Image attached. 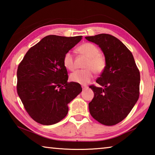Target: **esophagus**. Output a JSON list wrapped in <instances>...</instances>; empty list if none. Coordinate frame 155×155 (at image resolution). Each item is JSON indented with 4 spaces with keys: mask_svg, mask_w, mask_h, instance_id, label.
I'll return each mask as SVG.
<instances>
[{
    "mask_svg": "<svg viewBox=\"0 0 155 155\" xmlns=\"http://www.w3.org/2000/svg\"><path fill=\"white\" fill-rule=\"evenodd\" d=\"M81 87H82L83 90H85V89H87L88 87L87 85H81Z\"/></svg>",
    "mask_w": 155,
    "mask_h": 155,
    "instance_id": "34e87169",
    "label": "esophagus"
}]
</instances>
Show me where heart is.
<instances>
[{
  "mask_svg": "<svg viewBox=\"0 0 155 155\" xmlns=\"http://www.w3.org/2000/svg\"><path fill=\"white\" fill-rule=\"evenodd\" d=\"M78 51L83 55L87 57L84 67L85 69L77 70L70 76V80L80 84H87L93 78L94 72L96 74H101L105 70L107 60L104 55L100 53V49L95 44L85 43L78 47ZM64 67L70 71L75 69L76 65L73 53L68 51L63 57Z\"/></svg>",
  "mask_w": 155,
  "mask_h": 155,
  "instance_id": "heart-1",
  "label": "heart"
}]
</instances>
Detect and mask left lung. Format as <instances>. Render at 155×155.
I'll return each instance as SVG.
<instances>
[{
    "mask_svg": "<svg viewBox=\"0 0 155 155\" xmlns=\"http://www.w3.org/2000/svg\"><path fill=\"white\" fill-rule=\"evenodd\" d=\"M103 51L107 66L96 79L101 87L91 85L94 96L89 109L102 124L114 126L130 112L140 96V73L131 52L121 41L109 34L85 37Z\"/></svg>",
    "mask_w": 155,
    "mask_h": 155,
    "instance_id": "obj_1",
    "label": "left lung"
}]
</instances>
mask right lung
<instances>
[{
  "label": "right lung",
  "mask_w": 155,
  "mask_h": 155,
  "mask_svg": "<svg viewBox=\"0 0 155 155\" xmlns=\"http://www.w3.org/2000/svg\"><path fill=\"white\" fill-rule=\"evenodd\" d=\"M82 36H46L31 47L17 70V92L31 118L44 125H52L66 116L68 104L82 88L68 82L63 57Z\"/></svg>",
  "instance_id": "obj_1"
}]
</instances>
